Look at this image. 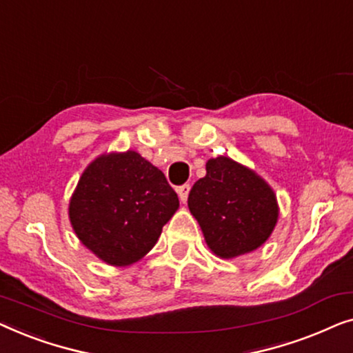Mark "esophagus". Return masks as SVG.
Masks as SVG:
<instances>
[{
	"mask_svg": "<svg viewBox=\"0 0 353 353\" xmlns=\"http://www.w3.org/2000/svg\"><path fill=\"white\" fill-rule=\"evenodd\" d=\"M190 190H191L190 183H185V185L178 186L176 192H178V196H180V201L183 202V204H185V202L188 201V194H190Z\"/></svg>",
	"mask_w": 353,
	"mask_h": 353,
	"instance_id": "1",
	"label": "esophagus"
}]
</instances>
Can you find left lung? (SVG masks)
Wrapping results in <instances>:
<instances>
[{
    "label": "left lung",
    "mask_w": 353,
    "mask_h": 353,
    "mask_svg": "<svg viewBox=\"0 0 353 353\" xmlns=\"http://www.w3.org/2000/svg\"><path fill=\"white\" fill-rule=\"evenodd\" d=\"M205 176L191 188L188 207L205 243L221 259L260 248L278 221L272 188L250 168L220 156L205 163Z\"/></svg>",
    "instance_id": "obj_1"
}]
</instances>
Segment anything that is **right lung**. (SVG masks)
Returning a JSON list of instances; mask_svg holds the SVG:
<instances>
[{
  "mask_svg": "<svg viewBox=\"0 0 353 353\" xmlns=\"http://www.w3.org/2000/svg\"><path fill=\"white\" fill-rule=\"evenodd\" d=\"M178 207L163 173L134 151L96 157L70 197L69 219L77 238L114 267L143 259Z\"/></svg>",
  "mask_w": 353,
  "mask_h": 353,
  "instance_id": "obj_1",
  "label": "right lung"
}]
</instances>
